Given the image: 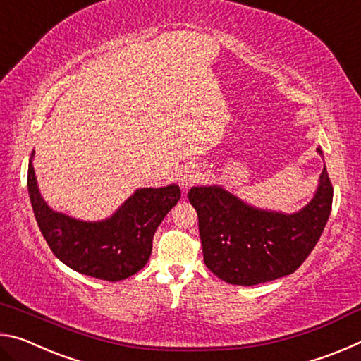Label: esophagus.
<instances>
[{
	"label": "esophagus",
	"mask_w": 361,
	"mask_h": 361,
	"mask_svg": "<svg viewBox=\"0 0 361 361\" xmlns=\"http://www.w3.org/2000/svg\"><path fill=\"white\" fill-rule=\"evenodd\" d=\"M199 178H200V173L197 172V170H194V169L183 170V172L178 175V181H180V185L183 188L191 186L192 183H195Z\"/></svg>",
	"instance_id": "34e87169"
}]
</instances>
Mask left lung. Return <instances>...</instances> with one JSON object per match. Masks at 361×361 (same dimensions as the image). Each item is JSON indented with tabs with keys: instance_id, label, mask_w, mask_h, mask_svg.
I'll return each instance as SVG.
<instances>
[{
	"instance_id": "8db88e82",
	"label": "left lung",
	"mask_w": 361,
	"mask_h": 361,
	"mask_svg": "<svg viewBox=\"0 0 361 361\" xmlns=\"http://www.w3.org/2000/svg\"><path fill=\"white\" fill-rule=\"evenodd\" d=\"M188 197L205 266L231 285L253 286L290 276L305 261L331 213L333 186L323 167L312 200L290 215L256 209L221 186H194Z\"/></svg>"
}]
</instances>
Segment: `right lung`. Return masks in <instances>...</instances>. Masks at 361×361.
Segmentation results:
<instances>
[{
	"label": "right lung",
	"mask_w": 361,
	"mask_h": 361,
	"mask_svg": "<svg viewBox=\"0 0 361 361\" xmlns=\"http://www.w3.org/2000/svg\"><path fill=\"white\" fill-rule=\"evenodd\" d=\"M32 157L28 194L36 223L52 253L63 264L84 276L108 282L124 280L145 267L157 226L181 197L178 185L137 189L109 218L82 221L54 212L44 202Z\"/></svg>",
	"instance_id": "obj_1"
}]
</instances>
